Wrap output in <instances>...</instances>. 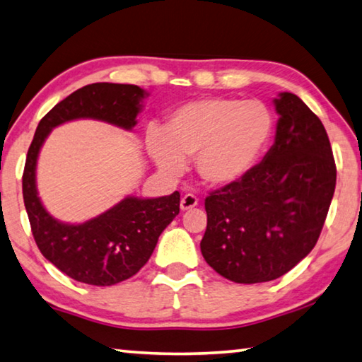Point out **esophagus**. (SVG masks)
I'll return each instance as SVG.
<instances>
[{"instance_id": "34e87169", "label": "esophagus", "mask_w": 362, "mask_h": 362, "mask_svg": "<svg viewBox=\"0 0 362 362\" xmlns=\"http://www.w3.org/2000/svg\"><path fill=\"white\" fill-rule=\"evenodd\" d=\"M198 203H199V199L196 198L194 194H192V193H187V194L183 196V198H182V201H180V209H182V211L193 209L194 206H198Z\"/></svg>"}]
</instances>
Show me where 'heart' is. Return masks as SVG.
I'll return each mask as SVG.
<instances>
[{
  "mask_svg": "<svg viewBox=\"0 0 362 362\" xmlns=\"http://www.w3.org/2000/svg\"><path fill=\"white\" fill-rule=\"evenodd\" d=\"M272 132L273 115L262 102L212 97L174 110L164 131H148L146 146L163 174L179 177L194 158L199 179L223 188L252 170Z\"/></svg>",
  "mask_w": 362,
  "mask_h": 362,
  "instance_id": "1",
  "label": "heart"
}]
</instances>
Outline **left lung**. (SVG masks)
Segmentation results:
<instances>
[{"instance_id": "8db88e82", "label": "left lung", "mask_w": 362, "mask_h": 362, "mask_svg": "<svg viewBox=\"0 0 362 362\" xmlns=\"http://www.w3.org/2000/svg\"><path fill=\"white\" fill-rule=\"evenodd\" d=\"M276 137L262 163L206 198L204 260L240 284L283 276L311 252L335 192L337 168L321 119L291 93L274 99Z\"/></svg>"}]
</instances>
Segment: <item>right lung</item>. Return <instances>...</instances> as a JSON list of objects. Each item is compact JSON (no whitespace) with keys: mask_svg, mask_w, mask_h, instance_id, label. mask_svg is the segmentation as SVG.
Masks as SVG:
<instances>
[{"mask_svg":"<svg viewBox=\"0 0 362 362\" xmlns=\"http://www.w3.org/2000/svg\"><path fill=\"white\" fill-rule=\"evenodd\" d=\"M146 93L134 84L94 83L59 102L36 127L22 177L23 203L35 243L60 272L90 286H113L134 276L180 211V193L140 199L127 196L88 222L62 223L49 216L36 192V161L47 134L62 122L93 118L132 129Z\"/></svg>","mask_w":362,"mask_h":362,"instance_id":"add662e5","label":"right lung"}]
</instances>
